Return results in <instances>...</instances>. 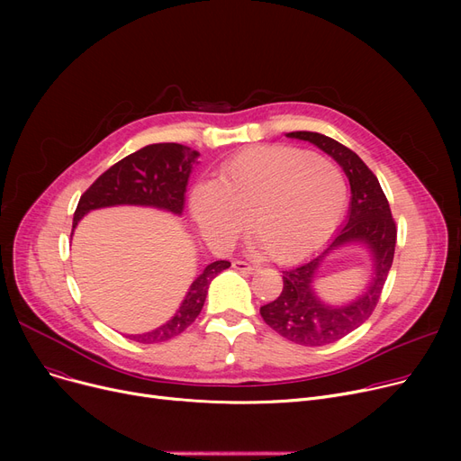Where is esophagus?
Listing matches in <instances>:
<instances>
[{
	"instance_id": "1",
	"label": "esophagus",
	"mask_w": 461,
	"mask_h": 461,
	"mask_svg": "<svg viewBox=\"0 0 461 461\" xmlns=\"http://www.w3.org/2000/svg\"><path fill=\"white\" fill-rule=\"evenodd\" d=\"M233 269H237V271H240V273H247V275H252V273L259 271L258 265H252V263L243 261V259H235V261H233Z\"/></svg>"
}]
</instances>
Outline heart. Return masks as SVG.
Returning a JSON list of instances; mask_svg holds the SVG:
<instances>
[{"label":"heart","instance_id":"obj_1","mask_svg":"<svg viewBox=\"0 0 461 461\" xmlns=\"http://www.w3.org/2000/svg\"><path fill=\"white\" fill-rule=\"evenodd\" d=\"M348 185L330 160L285 145L247 149L190 192L194 221L209 240L231 243L252 228L276 261H295L327 243L342 221Z\"/></svg>","mask_w":461,"mask_h":461}]
</instances>
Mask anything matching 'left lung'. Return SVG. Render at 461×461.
<instances>
[{
	"label": "left lung",
	"mask_w": 461,
	"mask_h": 461,
	"mask_svg": "<svg viewBox=\"0 0 461 461\" xmlns=\"http://www.w3.org/2000/svg\"><path fill=\"white\" fill-rule=\"evenodd\" d=\"M287 138H297L318 145L346 172L351 185V205L346 226L330 245L294 269L282 271L284 287L280 295L259 308L263 321L280 336L299 346H327L365 323L375 310L383 285L394 259L396 222L389 202L372 169L346 145L320 132L297 131ZM349 242H365L375 256V276L365 296L346 307L323 305L312 294L311 280L321 261L332 249Z\"/></svg>",
	"instance_id": "left-lung-1"
}]
</instances>
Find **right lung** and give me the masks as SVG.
I'll return each instance as SVG.
<instances>
[{
  "mask_svg": "<svg viewBox=\"0 0 461 461\" xmlns=\"http://www.w3.org/2000/svg\"><path fill=\"white\" fill-rule=\"evenodd\" d=\"M196 158L198 151H192L181 143H151L121 158L82 194L72 228H77L80 218L91 209L110 205H149L181 214L188 176ZM230 265L226 259L209 263L203 273L192 282L172 320L151 332L129 336L131 340L158 344L181 334L200 316L211 280Z\"/></svg>",
  "mask_w": 461,
  "mask_h": 461,
  "instance_id": "add662e5",
  "label": "right lung"
}]
</instances>
